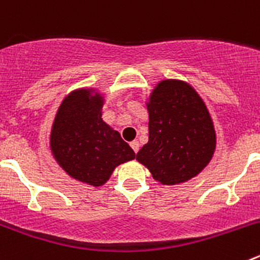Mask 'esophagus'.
Masks as SVG:
<instances>
[{
  "label": "esophagus",
  "mask_w": 260,
  "mask_h": 260,
  "mask_svg": "<svg viewBox=\"0 0 260 260\" xmlns=\"http://www.w3.org/2000/svg\"><path fill=\"white\" fill-rule=\"evenodd\" d=\"M130 146H132V148L134 150L135 153L139 151V147H141V146H139V142H138V141H133L132 143H130Z\"/></svg>",
  "instance_id": "obj_1"
}]
</instances>
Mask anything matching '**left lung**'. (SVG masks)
<instances>
[{"mask_svg":"<svg viewBox=\"0 0 260 260\" xmlns=\"http://www.w3.org/2000/svg\"><path fill=\"white\" fill-rule=\"evenodd\" d=\"M148 142L137 160L162 185L198 176L212 158L216 133L203 99L183 80L164 79L148 102Z\"/></svg>","mask_w":260,"mask_h":260,"instance_id":"8db88e82","label":"left lung"}]
</instances>
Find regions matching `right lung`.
<instances>
[{
	"instance_id": "right-lung-1",
	"label": "right lung",
	"mask_w": 260,
	"mask_h": 260,
	"mask_svg": "<svg viewBox=\"0 0 260 260\" xmlns=\"http://www.w3.org/2000/svg\"><path fill=\"white\" fill-rule=\"evenodd\" d=\"M104 98L93 88L69 93L50 130V151L57 164L74 180L102 186L119 164L135 152L118 132L103 121Z\"/></svg>"
}]
</instances>
